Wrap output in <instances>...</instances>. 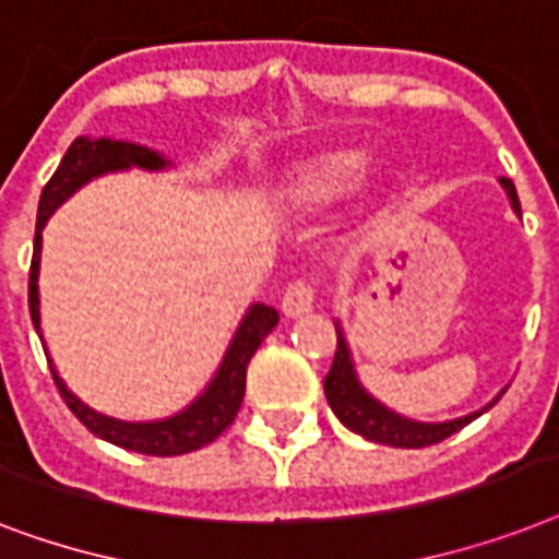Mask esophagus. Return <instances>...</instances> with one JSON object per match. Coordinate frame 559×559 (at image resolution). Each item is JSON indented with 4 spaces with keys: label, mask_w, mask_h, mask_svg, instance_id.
<instances>
[{
    "label": "esophagus",
    "mask_w": 559,
    "mask_h": 559,
    "mask_svg": "<svg viewBox=\"0 0 559 559\" xmlns=\"http://www.w3.org/2000/svg\"><path fill=\"white\" fill-rule=\"evenodd\" d=\"M314 306V288L306 280H294L283 294V314L285 317H302Z\"/></svg>",
    "instance_id": "34e87169"
}]
</instances>
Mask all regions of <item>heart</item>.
I'll list each match as a JSON object with an SVG mask.
<instances>
[{
    "mask_svg": "<svg viewBox=\"0 0 559 559\" xmlns=\"http://www.w3.org/2000/svg\"><path fill=\"white\" fill-rule=\"evenodd\" d=\"M364 153L357 150H337L323 153L300 164L292 178V195L302 204H329L349 193L364 173Z\"/></svg>",
    "mask_w": 559,
    "mask_h": 559,
    "instance_id": "obj_1",
    "label": "heart"
}]
</instances>
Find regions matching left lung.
I'll return each mask as SVG.
<instances>
[{"mask_svg": "<svg viewBox=\"0 0 559 559\" xmlns=\"http://www.w3.org/2000/svg\"><path fill=\"white\" fill-rule=\"evenodd\" d=\"M499 181H502V187H506L508 199H511V207L516 210V213H522L520 195H516V187H513L511 178L502 176ZM323 390H325V401H329V406L334 409V415H337V418H341L352 432H357V436H364V439L369 441H378V444H386V448H406V450L439 444V441H444L448 436H453V432H459L462 427H467L473 418H479V415L497 404L499 395H502V392H499L497 399L490 401L485 409L464 415V418H456V421H444V424L409 421V418H404V415H395L392 409L378 404V401H374L364 386H360L341 325H337V352H334L332 369H329V374H325Z\"/></svg>", "mask_w": 559, "mask_h": 559, "instance_id": "obj_1", "label": "left lung"}]
</instances>
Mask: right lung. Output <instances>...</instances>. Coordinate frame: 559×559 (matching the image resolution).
<instances>
[{
  "instance_id": "add662e5",
  "label": "right lung",
  "mask_w": 559,
  "mask_h": 559,
  "mask_svg": "<svg viewBox=\"0 0 559 559\" xmlns=\"http://www.w3.org/2000/svg\"><path fill=\"white\" fill-rule=\"evenodd\" d=\"M129 167H144V169H164L167 160L160 158L155 150L146 146L127 144V141H109V138H78L74 144L66 150L60 167L53 169V176L48 178V185L43 187L39 195V210H37V236H34V257H31V276H28V308L34 329H37L39 341V251H43V227H46L48 216L53 210L60 207L74 190L92 181V178L103 176V173H115V169H129ZM280 323L271 306H257L248 308V314L242 317V323L236 329L234 341L227 346L225 360L218 366L216 378L207 383V390L193 401V404L181 409L173 418L164 421H146V424H132V421H118L109 415H100L95 409H88L86 404H80L66 383L60 381V374L51 366L53 383L60 390L62 401L69 406L71 413L78 415L80 424L88 432H95L97 439L118 444L132 453H144V456H181V453H193V450L204 448L213 439H218L222 432L234 424L239 406L245 399V378H248V364H251L253 352L259 349V343L265 341L267 334L274 332V325ZM51 364V360H48Z\"/></svg>"
}]
</instances>
